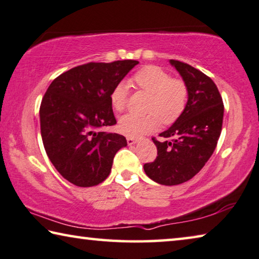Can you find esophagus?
<instances>
[{"label": "esophagus", "mask_w": 259, "mask_h": 259, "mask_svg": "<svg viewBox=\"0 0 259 259\" xmlns=\"http://www.w3.org/2000/svg\"><path fill=\"white\" fill-rule=\"evenodd\" d=\"M127 143H128L130 146H133L135 143H138V140L134 138H127Z\"/></svg>", "instance_id": "obj_1"}]
</instances>
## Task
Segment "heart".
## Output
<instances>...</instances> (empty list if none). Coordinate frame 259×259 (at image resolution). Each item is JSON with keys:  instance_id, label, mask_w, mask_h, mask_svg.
<instances>
[{"instance_id": "heart-1", "label": "heart", "mask_w": 259, "mask_h": 259, "mask_svg": "<svg viewBox=\"0 0 259 259\" xmlns=\"http://www.w3.org/2000/svg\"><path fill=\"white\" fill-rule=\"evenodd\" d=\"M133 82L140 90L150 93L147 110L150 111L145 116L126 114L118 121V130L121 134L130 138L157 130L159 120L163 124L176 121L185 110L187 102V87L178 79H172L166 71L156 65H147L133 75ZM128 96V86L119 82L113 87L110 102L117 112L124 111Z\"/></svg>"}]
</instances>
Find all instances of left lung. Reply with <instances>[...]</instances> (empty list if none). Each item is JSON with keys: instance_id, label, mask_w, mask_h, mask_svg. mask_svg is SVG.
<instances>
[{"instance_id": "1", "label": "left lung", "mask_w": 259, "mask_h": 259, "mask_svg": "<svg viewBox=\"0 0 259 259\" xmlns=\"http://www.w3.org/2000/svg\"><path fill=\"white\" fill-rule=\"evenodd\" d=\"M187 87V103L172 126L159 134L155 162L143 165L151 180L176 186L192 179L212 156L222 133L224 104L215 83L186 63L169 59Z\"/></svg>"}]
</instances>
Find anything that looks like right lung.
Masks as SVG:
<instances>
[{"label": "right lung", "mask_w": 259, "mask_h": 259, "mask_svg": "<svg viewBox=\"0 0 259 259\" xmlns=\"http://www.w3.org/2000/svg\"><path fill=\"white\" fill-rule=\"evenodd\" d=\"M137 64L126 59L75 66L47 90L40 107L42 142L55 168L71 184L103 182L116 152L127 146L122 135L100 130L117 122L110 95Z\"/></svg>", "instance_id": "obj_1"}]
</instances>
